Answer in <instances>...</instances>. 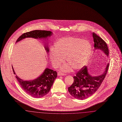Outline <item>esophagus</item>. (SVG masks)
<instances>
[{
  "label": "esophagus",
  "mask_w": 122,
  "mask_h": 122,
  "mask_svg": "<svg viewBox=\"0 0 122 122\" xmlns=\"http://www.w3.org/2000/svg\"><path fill=\"white\" fill-rule=\"evenodd\" d=\"M58 76H66V74H64V73L61 72H59L58 73Z\"/></svg>",
  "instance_id": "1"
}]
</instances>
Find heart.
<instances>
[{
    "instance_id": "obj_1",
    "label": "heart",
    "mask_w": 122,
    "mask_h": 122,
    "mask_svg": "<svg viewBox=\"0 0 122 122\" xmlns=\"http://www.w3.org/2000/svg\"><path fill=\"white\" fill-rule=\"evenodd\" d=\"M92 51V46L89 41L74 37H65L55 42L49 58L54 67L59 66L65 57L68 64L63 66L61 70L68 71L72 68L79 70L88 62Z\"/></svg>"
}]
</instances>
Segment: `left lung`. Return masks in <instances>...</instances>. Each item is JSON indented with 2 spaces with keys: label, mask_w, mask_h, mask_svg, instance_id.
<instances>
[{
  "label": "left lung",
  "mask_w": 122,
  "mask_h": 122,
  "mask_svg": "<svg viewBox=\"0 0 122 122\" xmlns=\"http://www.w3.org/2000/svg\"><path fill=\"white\" fill-rule=\"evenodd\" d=\"M92 36L95 49L100 50L108 56V48L106 42L94 32ZM108 67L109 63L102 75L95 76L89 73L87 66H84L74 77L73 83L68 87L70 94L78 100H84L91 97L97 92L103 81Z\"/></svg>",
  "instance_id": "8db88e82"
}]
</instances>
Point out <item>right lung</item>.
<instances>
[{
    "instance_id": "1",
    "label": "right lung",
    "mask_w": 122,
    "mask_h": 122,
    "mask_svg": "<svg viewBox=\"0 0 122 122\" xmlns=\"http://www.w3.org/2000/svg\"><path fill=\"white\" fill-rule=\"evenodd\" d=\"M51 31L44 30H34L26 32L21 35L18 38L16 43L25 38H33L35 39H43L44 41L52 36ZM46 52L49 51L48 43L44 45ZM14 74L20 87L29 95L34 98H41L49 93L53 83L57 77V73L48 68H46L41 76L33 80L25 81L19 78L16 74L12 66Z\"/></svg>"
}]
</instances>
